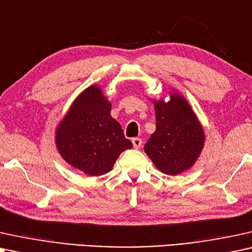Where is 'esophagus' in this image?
Listing matches in <instances>:
<instances>
[{
    "mask_svg": "<svg viewBox=\"0 0 252 252\" xmlns=\"http://www.w3.org/2000/svg\"><path fill=\"white\" fill-rule=\"evenodd\" d=\"M142 144H143V142L140 138H132V145L135 149H139V147L142 146Z\"/></svg>",
    "mask_w": 252,
    "mask_h": 252,
    "instance_id": "34e87169",
    "label": "esophagus"
}]
</instances>
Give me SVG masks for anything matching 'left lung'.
I'll use <instances>...</instances> for the list:
<instances>
[{
  "mask_svg": "<svg viewBox=\"0 0 252 252\" xmlns=\"http://www.w3.org/2000/svg\"><path fill=\"white\" fill-rule=\"evenodd\" d=\"M157 129L144 146L150 159L167 175L189 169L202 152L205 137L186 99L173 93L170 101H154Z\"/></svg>",
  "mask_w": 252,
  "mask_h": 252,
  "instance_id": "8db88e82",
  "label": "left lung"
}]
</instances>
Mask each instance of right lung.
Listing matches in <instances>:
<instances>
[{
	"label": "right lung",
	"instance_id": "right-lung-1",
	"mask_svg": "<svg viewBox=\"0 0 252 252\" xmlns=\"http://www.w3.org/2000/svg\"><path fill=\"white\" fill-rule=\"evenodd\" d=\"M110 108L100 87L90 86L56 129V146L63 159L90 176L110 172L120 154L132 147L120 123L110 116Z\"/></svg>",
	"mask_w": 252,
	"mask_h": 252
}]
</instances>
